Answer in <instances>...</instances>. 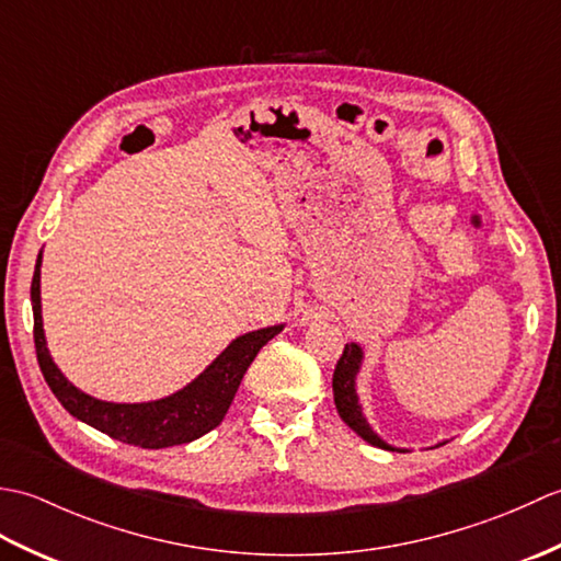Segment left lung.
I'll use <instances>...</instances> for the list:
<instances>
[{
	"instance_id": "left-lung-1",
	"label": "left lung",
	"mask_w": 561,
	"mask_h": 561,
	"mask_svg": "<svg viewBox=\"0 0 561 561\" xmlns=\"http://www.w3.org/2000/svg\"><path fill=\"white\" fill-rule=\"evenodd\" d=\"M364 359H366V354H364V347L359 342L344 344V352L335 366V374H332V392H335L337 412L344 420V424H347L352 432L359 434L364 440H368L371 446L386 448V450H398V453H410V448H398V446L388 444L386 438H380L374 432V426L366 420L359 390H356V380H359ZM444 444L446 440H440V444H436V446H444Z\"/></svg>"
}]
</instances>
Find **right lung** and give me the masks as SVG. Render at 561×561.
<instances>
[{
  "mask_svg": "<svg viewBox=\"0 0 561 561\" xmlns=\"http://www.w3.org/2000/svg\"><path fill=\"white\" fill-rule=\"evenodd\" d=\"M41 265L43 250L38 253V260H35L31 306L35 354H38V364L47 386L55 392V398L62 402V408L71 416H77L79 422L99 428V432L123 440V444H133L139 448H169L178 444H190V440L205 436L214 426H219L231 408L248 366L253 364L257 352L284 330V323H279L238 335L205 371H199L187 386L165 398L149 402L99 400L71 383L59 371L50 350H47L41 306Z\"/></svg>",
  "mask_w": 561,
  "mask_h": 561,
  "instance_id": "right-lung-1",
  "label": "right lung"
}]
</instances>
